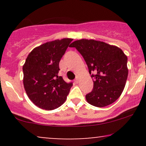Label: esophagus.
<instances>
[{
	"instance_id": "1",
	"label": "esophagus",
	"mask_w": 146,
	"mask_h": 146,
	"mask_svg": "<svg viewBox=\"0 0 146 146\" xmlns=\"http://www.w3.org/2000/svg\"><path fill=\"white\" fill-rule=\"evenodd\" d=\"M78 82H79V79H78V77H77L76 79H75V82H76V83H78Z\"/></svg>"
}]
</instances>
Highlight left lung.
<instances>
[{
    "mask_svg": "<svg viewBox=\"0 0 146 146\" xmlns=\"http://www.w3.org/2000/svg\"><path fill=\"white\" fill-rule=\"evenodd\" d=\"M75 47L86 62L93 79V90L86 95L90 104L107 106L120 97L128 75V58L120 48L104 42L82 39L74 41Z\"/></svg>",
    "mask_w": 146,
    "mask_h": 146,
    "instance_id": "left-lung-1",
    "label": "left lung"
}]
</instances>
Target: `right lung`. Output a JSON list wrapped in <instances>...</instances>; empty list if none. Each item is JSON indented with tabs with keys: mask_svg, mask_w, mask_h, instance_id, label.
<instances>
[{
	"mask_svg": "<svg viewBox=\"0 0 146 146\" xmlns=\"http://www.w3.org/2000/svg\"><path fill=\"white\" fill-rule=\"evenodd\" d=\"M73 39L63 38L37 46L27 58L23 84L27 95L36 106L51 110L66 101L73 83L58 76L59 62Z\"/></svg>",
	"mask_w": 146,
	"mask_h": 146,
	"instance_id": "1",
	"label": "right lung"
}]
</instances>
